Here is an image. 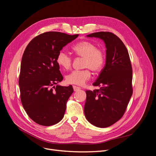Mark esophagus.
<instances>
[{
  "label": "esophagus",
  "mask_w": 156,
  "mask_h": 156,
  "mask_svg": "<svg viewBox=\"0 0 156 156\" xmlns=\"http://www.w3.org/2000/svg\"><path fill=\"white\" fill-rule=\"evenodd\" d=\"M73 90L75 92H77V91L79 90L80 89H81V88L79 87H77V86H73Z\"/></svg>",
  "instance_id": "obj_1"
}]
</instances>
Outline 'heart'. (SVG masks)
<instances>
[{"instance_id": "obj_1", "label": "heart", "mask_w": 156, "mask_h": 156, "mask_svg": "<svg viewBox=\"0 0 156 156\" xmlns=\"http://www.w3.org/2000/svg\"><path fill=\"white\" fill-rule=\"evenodd\" d=\"M73 53L79 57L84 58L83 70H75L66 76V82L69 84L83 85L91 77L90 69L94 73L100 72L105 63V55L103 50L98 48L96 44L89 41H81L72 47ZM56 62L60 68L68 70L72 67V59L64 51H60L56 56Z\"/></svg>"}]
</instances>
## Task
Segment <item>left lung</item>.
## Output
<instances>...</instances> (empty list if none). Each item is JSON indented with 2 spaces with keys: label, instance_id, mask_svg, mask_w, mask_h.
<instances>
[{
  "label": "left lung",
  "instance_id": "8db88e82",
  "mask_svg": "<svg viewBox=\"0 0 156 156\" xmlns=\"http://www.w3.org/2000/svg\"><path fill=\"white\" fill-rule=\"evenodd\" d=\"M87 37L101 39L107 49L105 67L93 83L100 88L86 91L84 112L90 123L107 127L124 115L133 94L130 58L123 42L112 32H94Z\"/></svg>",
  "mask_w": 156,
  "mask_h": 156
}]
</instances>
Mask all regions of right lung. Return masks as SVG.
Returning <instances> with one entry per match:
<instances>
[{
  "label": "right lung",
  "instance_id": "obj_1",
  "mask_svg": "<svg viewBox=\"0 0 156 156\" xmlns=\"http://www.w3.org/2000/svg\"><path fill=\"white\" fill-rule=\"evenodd\" d=\"M79 34L47 32L33 38L23 55L19 79L21 101L36 123L50 126L63 119L72 86L62 87L63 80L56 56Z\"/></svg>",
  "mask_w": 156,
  "mask_h": 156
}]
</instances>
